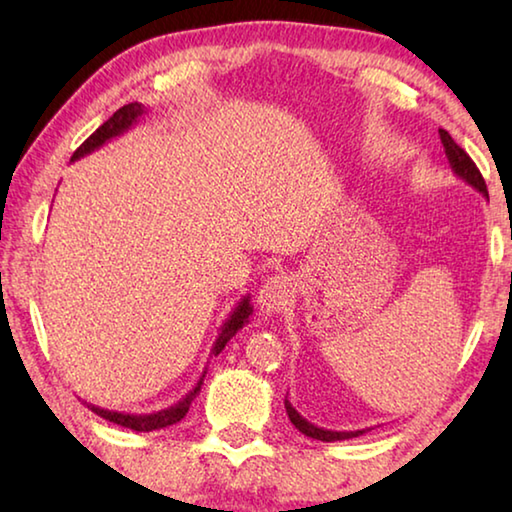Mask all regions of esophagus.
I'll return each instance as SVG.
<instances>
[{
    "instance_id": "34e87169",
    "label": "esophagus",
    "mask_w": 512,
    "mask_h": 512,
    "mask_svg": "<svg viewBox=\"0 0 512 512\" xmlns=\"http://www.w3.org/2000/svg\"><path fill=\"white\" fill-rule=\"evenodd\" d=\"M293 300V284L291 277L277 273L264 280L262 289L257 293V305L264 311L266 316L280 314V311L287 309Z\"/></svg>"
}]
</instances>
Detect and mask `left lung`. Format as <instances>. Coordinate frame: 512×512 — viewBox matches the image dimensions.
I'll return each instance as SVG.
<instances>
[{"instance_id":"left-lung-1","label":"left lung","mask_w":512,"mask_h":512,"mask_svg":"<svg viewBox=\"0 0 512 512\" xmlns=\"http://www.w3.org/2000/svg\"><path fill=\"white\" fill-rule=\"evenodd\" d=\"M438 133H440V142H443V146H445V155H447L449 167H452V171L456 173L458 178L463 180V183H467L472 189H476V192L488 198V187H485V180H483V176H481V171L476 169V164L472 162L470 155H467V153L461 149V146H458V144L452 140V135H449L447 131H443V128H440ZM284 409H287V415H289V420L293 422V427L305 433V436H309V438L323 440V443H336V440L357 438V436H361V433L368 431V429H357V431H332V429L316 427V424H311L309 420L302 418V415L296 411V406H293L289 400H284Z\"/></svg>"}]
</instances>
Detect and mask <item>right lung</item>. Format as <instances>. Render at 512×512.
I'll use <instances>...</instances> for the list:
<instances>
[{
	"instance_id": "1",
	"label": "right lung",
	"mask_w": 512,
	"mask_h": 512,
	"mask_svg": "<svg viewBox=\"0 0 512 512\" xmlns=\"http://www.w3.org/2000/svg\"><path fill=\"white\" fill-rule=\"evenodd\" d=\"M146 115V106H142V103H128V106L119 108L115 115H112L108 121H103V124L94 131L88 140H85L79 149L74 151L72 155V162L83 158V155H88L92 151L101 149L103 144L115 140V137L124 135L131 131V128L140 121L142 117ZM250 314H253V305H250V296H244L239 302L237 307L232 309V314L228 316V320L221 325V332L219 336H216V341L212 345V352L210 354H219L225 345H228V341L235 336L241 327H244L248 323ZM205 379V370L201 379L196 381V386L189 391L183 400H180L178 404L169 406V409H162V411H155V413H142V415H133V413H121V411H108V409H101V406H94V404H88V409H92L97 415H101L103 420H110L115 424H121V427L126 429H133V431H155V429H164V427H171V424L180 422L187 415L189 406H192L194 397L198 395V391H201V384Z\"/></svg>"
}]
</instances>
